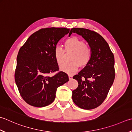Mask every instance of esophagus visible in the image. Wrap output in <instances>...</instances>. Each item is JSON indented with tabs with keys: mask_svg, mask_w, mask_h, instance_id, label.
I'll use <instances>...</instances> for the list:
<instances>
[{
	"mask_svg": "<svg viewBox=\"0 0 132 132\" xmlns=\"http://www.w3.org/2000/svg\"><path fill=\"white\" fill-rule=\"evenodd\" d=\"M69 78L70 80H71L72 78H73V76H71V75H69Z\"/></svg>",
	"mask_w": 132,
	"mask_h": 132,
	"instance_id": "obj_1",
	"label": "esophagus"
}]
</instances>
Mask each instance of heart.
Returning a JSON list of instances; mask_svg holds the SVG:
<instances>
[{"instance_id": "heart-1", "label": "heart", "mask_w": 132, "mask_h": 132, "mask_svg": "<svg viewBox=\"0 0 132 132\" xmlns=\"http://www.w3.org/2000/svg\"><path fill=\"white\" fill-rule=\"evenodd\" d=\"M64 50L60 47H56L54 50V57L56 63L61 66L63 63L65 51L67 53H73L70 58L71 62L64 63L61 66V70L69 74H73L77 71L79 65L86 66L92 58V51L86 45L83 40L76 37H70L65 40L64 43Z\"/></svg>"}]
</instances>
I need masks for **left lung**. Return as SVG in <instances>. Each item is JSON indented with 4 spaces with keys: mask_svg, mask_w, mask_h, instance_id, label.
<instances>
[{
    "mask_svg": "<svg viewBox=\"0 0 132 132\" xmlns=\"http://www.w3.org/2000/svg\"><path fill=\"white\" fill-rule=\"evenodd\" d=\"M81 35L87 41L92 51L89 63L73 77L78 86L72 93L73 102L80 108L90 110L102 104L115 78L114 57L104 38L86 28H71L72 33Z\"/></svg>",
    "mask_w": 132,
    "mask_h": 132,
    "instance_id": "obj_1",
    "label": "left lung"
}]
</instances>
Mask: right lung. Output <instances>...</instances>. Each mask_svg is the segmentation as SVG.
<instances>
[{
  "label": "right lung",
  "mask_w": 132,
  "mask_h": 132,
  "mask_svg": "<svg viewBox=\"0 0 132 132\" xmlns=\"http://www.w3.org/2000/svg\"><path fill=\"white\" fill-rule=\"evenodd\" d=\"M70 31L69 28H42L28 38L18 52L15 81L24 101L35 107H44L52 103L59 86L69 81L59 70L54 50L59 40Z\"/></svg>",
  "instance_id": "add662e5"
}]
</instances>
